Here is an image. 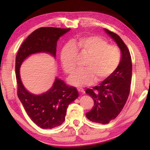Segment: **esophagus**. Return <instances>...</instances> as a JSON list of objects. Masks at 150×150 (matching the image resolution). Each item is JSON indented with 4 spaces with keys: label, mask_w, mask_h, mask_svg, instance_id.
Masks as SVG:
<instances>
[{
    "label": "esophagus",
    "mask_w": 150,
    "mask_h": 150,
    "mask_svg": "<svg viewBox=\"0 0 150 150\" xmlns=\"http://www.w3.org/2000/svg\"><path fill=\"white\" fill-rule=\"evenodd\" d=\"M77 90L80 93H84V90L83 89L81 88H77Z\"/></svg>",
    "instance_id": "1"
}]
</instances>
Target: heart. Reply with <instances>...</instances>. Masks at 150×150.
<instances>
[{"label":"heart","mask_w":150,"mask_h":150,"mask_svg":"<svg viewBox=\"0 0 150 150\" xmlns=\"http://www.w3.org/2000/svg\"><path fill=\"white\" fill-rule=\"evenodd\" d=\"M77 54L88 56L86 69L78 70L70 76L69 83L76 87H84L93 84L95 81H104L119 67L121 53L119 47L109 44L98 36H84L72 40L63 47L60 52L63 69L71 74L76 68Z\"/></svg>","instance_id":"b5f03b06"}]
</instances>
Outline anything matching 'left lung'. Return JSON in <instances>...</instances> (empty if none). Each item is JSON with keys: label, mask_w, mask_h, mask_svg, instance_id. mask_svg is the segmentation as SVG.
<instances>
[{"label": "left lung", "mask_w": 150, "mask_h": 150, "mask_svg": "<svg viewBox=\"0 0 150 150\" xmlns=\"http://www.w3.org/2000/svg\"><path fill=\"white\" fill-rule=\"evenodd\" d=\"M105 31L121 50L120 64L99 85L86 90L95 103L92 110L86 114V117L92 122L103 124L115 119L122 110L129 95L132 75V58L128 47L117 34L106 29Z\"/></svg>", "instance_id": "8db88e82"}]
</instances>
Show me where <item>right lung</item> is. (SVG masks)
<instances>
[{"label":"right lung","mask_w":150,"mask_h":150,"mask_svg":"<svg viewBox=\"0 0 150 150\" xmlns=\"http://www.w3.org/2000/svg\"><path fill=\"white\" fill-rule=\"evenodd\" d=\"M70 28L42 27L38 28L22 44L15 59L17 95L28 116L40 128L52 129L63 123L69 104L79 97L75 87L57 78L50 90L40 95L29 93L22 85L19 75L22 62L31 54L46 52L56 55L57 42Z\"/></svg>","instance_id":"obj_1"}]
</instances>
